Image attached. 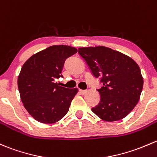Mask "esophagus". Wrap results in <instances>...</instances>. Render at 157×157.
I'll return each mask as SVG.
<instances>
[{"mask_svg":"<svg viewBox=\"0 0 157 157\" xmlns=\"http://www.w3.org/2000/svg\"><path fill=\"white\" fill-rule=\"evenodd\" d=\"M79 92H80V94H82V95H83V94H85L86 92V90H79Z\"/></svg>","mask_w":157,"mask_h":157,"instance_id":"esophagus-1","label":"esophagus"}]
</instances>
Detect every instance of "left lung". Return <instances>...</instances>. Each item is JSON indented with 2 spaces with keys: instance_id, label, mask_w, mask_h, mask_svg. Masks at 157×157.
Wrapping results in <instances>:
<instances>
[{
  "instance_id": "obj_1",
  "label": "left lung",
  "mask_w": 157,
  "mask_h": 157,
  "mask_svg": "<svg viewBox=\"0 0 157 157\" xmlns=\"http://www.w3.org/2000/svg\"><path fill=\"white\" fill-rule=\"evenodd\" d=\"M78 53L92 75L103 86L98 89L100 101L92 111L105 121L126 117L138 102L143 77L138 64L124 54L105 47H83Z\"/></svg>"
}]
</instances>
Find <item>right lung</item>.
<instances>
[{
  "label": "right lung",
  "instance_id": "right-lung-1",
  "mask_svg": "<svg viewBox=\"0 0 157 157\" xmlns=\"http://www.w3.org/2000/svg\"><path fill=\"white\" fill-rule=\"evenodd\" d=\"M77 49L55 45L29 58L18 77V88L25 108L33 118L42 123H54L65 116L77 88L67 89L54 83L62 77L66 59Z\"/></svg>",
  "mask_w": 157,
  "mask_h": 157
}]
</instances>
